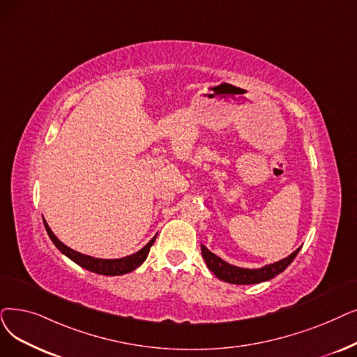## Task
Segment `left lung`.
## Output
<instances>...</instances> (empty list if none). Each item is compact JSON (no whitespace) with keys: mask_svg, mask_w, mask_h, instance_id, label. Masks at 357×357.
I'll use <instances>...</instances> for the list:
<instances>
[{"mask_svg":"<svg viewBox=\"0 0 357 357\" xmlns=\"http://www.w3.org/2000/svg\"><path fill=\"white\" fill-rule=\"evenodd\" d=\"M299 251L301 248H298L296 251H293L289 257L280 261H275L273 264H267L264 267L243 268V267L229 264V262H226L225 259H222L220 257H217L210 250H207L204 245H201V254H203V258L206 261L208 270L217 278H220V280L231 284H257V283L271 280L273 277L283 273L291 264V261L298 255Z\"/></svg>","mask_w":357,"mask_h":357,"instance_id":"left-lung-1","label":"left lung"}]
</instances>
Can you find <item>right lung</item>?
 <instances>
[{
    "mask_svg": "<svg viewBox=\"0 0 357 357\" xmlns=\"http://www.w3.org/2000/svg\"><path fill=\"white\" fill-rule=\"evenodd\" d=\"M43 225H45L46 231H48L51 241L54 242V245L61 252H63L66 257H68L71 261H74L75 264H79L80 267L91 271V273L102 274V275H122V274H127L130 271H134L137 267H140L146 261V258L150 252V248L154 243V241H156V236H158V235H154L146 246H143L140 251H137L131 255H127L123 258H115V259H103V258H95V257H90V255L71 250L70 246L61 242L54 235V231L51 230V227L48 226V223H46L45 219H43Z\"/></svg>",
    "mask_w": 357,
    "mask_h": 357,
    "instance_id": "right-lung-1",
    "label": "right lung"
}]
</instances>
